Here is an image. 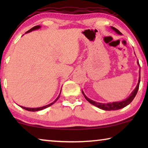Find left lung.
Segmentation results:
<instances>
[{
	"mask_svg": "<svg viewBox=\"0 0 148 148\" xmlns=\"http://www.w3.org/2000/svg\"><path fill=\"white\" fill-rule=\"evenodd\" d=\"M111 29L118 34H119V35L122 34L121 32H120L119 30H117V29L115 28V27H111ZM137 63H138V65L140 66L138 61H137ZM140 81V70L139 71L138 82L136 87H135V89L133 90V91L131 92V95H130L127 99H125V100H123V101H119V102H109V103H100V102H95L94 101H92V100H91L90 99H89L88 97H87L86 95H85L83 91H82V93H83L84 97L86 98L87 101L89 102V103H91V104L94 105V106H95L98 107L100 109H102L103 110H108V111H110V110H117L119 109L123 108L124 107L127 106V105H129L132 101H133V99H134L135 96H136V95L138 92V88H139Z\"/></svg>",
	"mask_w": 148,
	"mask_h": 148,
	"instance_id": "1",
	"label": "left lung"
}]
</instances>
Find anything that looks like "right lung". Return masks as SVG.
<instances>
[{
  "mask_svg": "<svg viewBox=\"0 0 148 148\" xmlns=\"http://www.w3.org/2000/svg\"><path fill=\"white\" fill-rule=\"evenodd\" d=\"M40 27H41L40 25L35 26V27H32V29L29 30V31H27V32H26L25 33H29V32H32V31H35V30L39 29L40 28ZM61 92H60V93H59V96L57 97V98L56 100H55V101H54L53 102H51V103H50V104H49L46 105V106H42V107H39V108H26V107L21 106H19L21 107V108H23V109H25V110H27V111H30V112H37V111H40V110H44V109H45V108H47V107L51 106L52 104H53L55 103V102H56L57 101V100L59 99V98L60 97V94H61Z\"/></svg>",
  "mask_w": 148,
  "mask_h": 148,
  "instance_id": "add662e5",
  "label": "right lung"
}]
</instances>
